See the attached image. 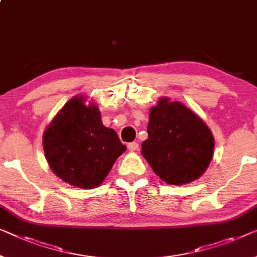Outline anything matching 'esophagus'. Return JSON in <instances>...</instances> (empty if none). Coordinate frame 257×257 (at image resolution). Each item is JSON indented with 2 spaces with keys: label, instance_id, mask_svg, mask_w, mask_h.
<instances>
[{
  "label": "esophagus",
  "instance_id": "1",
  "mask_svg": "<svg viewBox=\"0 0 257 257\" xmlns=\"http://www.w3.org/2000/svg\"><path fill=\"white\" fill-rule=\"evenodd\" d=\"M139 149V143L137 142H132V143L128 144V150L129 151H136Z\"/></svg>",
  "mask_w": 257,
  "mask_h": 257
}]
</instances>
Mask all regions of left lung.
Wrapping results in <instances>:
<instances>
[{
	"mask_svg": "<svg viewBox=\"0 0 257 257\" xmlns=\"http://www.w3.org/2000/svg\"><path fill=\"white\" fill-rule=\"evenodd\" d=\"M142 155L168 185L181 186L202 177L211 163L214 140L205 122L179 101L160 98L149 115Z\"/></svg>",
	"mask_w": 257,
	"mask_h": 257,
	"instance_id": "obj_1",
	"label": "left lung"
}]
</instances>
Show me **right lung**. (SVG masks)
I'll list each match as a JSON object with an SVG mask.
<instances>
[{
  "instance_id": "add662e5",
  "label": "right lung",
  "mask_w": 257,
  "mask_h": 257,
  "mask_svg": "<svg viewBox=\"0 0 257 257\" xmlns=\"http://www.w3.org/2000/svg\"><path fill=\"white\" fill-rule=\"evenodd\" d=\"M45 157L52 171L69 185L100 186L115 160L127 150L115 130L102 124L97 105L83 95L70 99L44 133Z\"/></svg>"
}]
</instances>
